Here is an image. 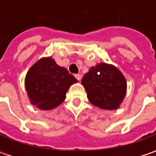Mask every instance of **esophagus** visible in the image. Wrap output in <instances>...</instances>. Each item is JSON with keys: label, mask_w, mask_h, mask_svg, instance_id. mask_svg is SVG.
Listing matches in <instances>:
<instances>
[{"label": "esophagus", "mask_w": 156, "mask_h": 156, "mask_svg": "<svg viewBox=\"0 0 156 156\" xmlns=\"http://www.w3.org/2000/svg\"><path fill=\"white\" fill-rule=\"evenodd\" d=\"M74 77L78 79V81H80V80H81V75L80 74H75Z\"/></svg>", "instance_id": "obj_1"}]
</instances>
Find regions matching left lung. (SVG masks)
<instances>
[{"label":"left lung","mask_w":156,"mask_h":156,"mask_svg":"<svg viewBox=\"0 0 156 156\" xmlns=\"http://www.w3.org/2000/svg\"><path fill=\"white\" fill-rule=\"evenodd\" d=\"M81 83L89 102L102 109L119 108L127 93V82L124 74L115 66L106 62L91 67Z\"/></svg>","instance_id":"obj_1"}]
</instances>
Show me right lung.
Listing matches in <instances>:
<instances>
[{
	"label": "right lung",
	"instance_id": "1",
	"mask_svg": "<svg viewBox=\"0 0 156 156\" xmlns=\"http://www.w3.org/2000/svg\"><path fill=\"white\" fill-rule=\"evenodd\" d=\"M78 80L51 57L41 58L25 77V88L30 103L41 110H51L66 98L70 86Z\"/></svg>",
	"mask_w": 156,
	"mask_h": 156
}]
</instances>
